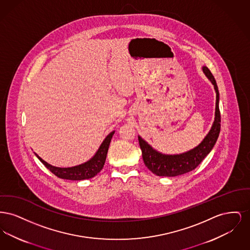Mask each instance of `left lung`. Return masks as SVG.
<instances>
[{
	"instance_id": "obj_1",
	"label": "left lung",
	"mask_w": 250,
	"mask_h": 250,
	"mask_svg": "<svg viewBox=\"0 0 250 250\" xmlns=\"http://www.w3.org/2000/svg\"><path fill=\"white\" fill-rule=\"evenodd\" d=\"M202 71L207 79L214 85L215 91V111L212 127L202 143L188 152L177 155L162 154L153 148L141 136H138L140 147L143 152L145 166L157 176L174 177L188 173L195 169L202 160L209 155L214 148L220 132V111H219V93L214 76L207 66H202Z\"/></svg>"
}]
</instances>
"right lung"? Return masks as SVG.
Listing matches in <instances>:
<instances>
[{
  "label": "right lung",
  "mask_w": 250,
  "mask_h": 250,
  "mask_svg": "<svg viewBox=\"0 0 250 250\" xmlns=\"http://www.w3.org/2000/svg\"><path fill=\"white\" fill-rule=\"evenodd\" d=\"M115 131L110 132L103 143L97 149L96 153L93 155L88 161L77 166L68 167H59L52 166L43 160L40 156L36 155L37 158L48 168L53 174H55L59 178L64 180H72V181H81L85 179H90L95 177V175L103 168L106 157H107V150L109 147V143L112 139V136Z\"/></svg>",
  "instance_id": "1"
}]
</instances>
